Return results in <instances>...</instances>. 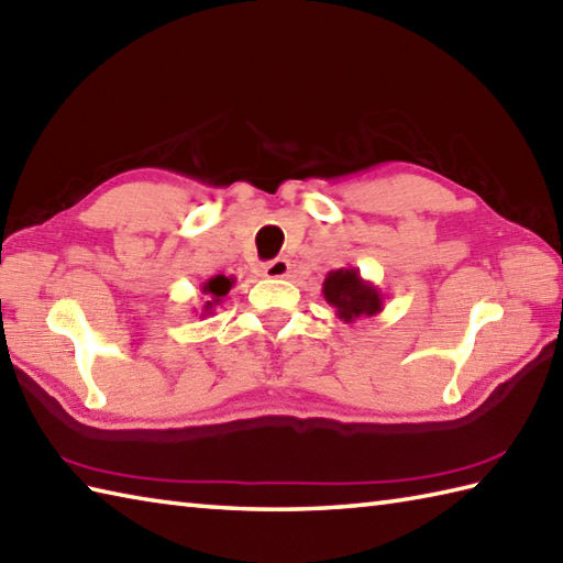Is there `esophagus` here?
Here are the masks:
<instances>
[{"instance_id":"obj_1","label":"esophagus","mask_w":563,"mask_h":563,"mask_svg":"<svg viewBox=\"0 0 563 563\" xmlns=\"http://www.w3.org/2000/svg\"><path fill=\"white\" fill-rule=\"evenodd\" d=\"M288 273H290V261L288 258H275V261H268L266 266H263V275H266V278H285Z\"/></svg>"}]
</instances>
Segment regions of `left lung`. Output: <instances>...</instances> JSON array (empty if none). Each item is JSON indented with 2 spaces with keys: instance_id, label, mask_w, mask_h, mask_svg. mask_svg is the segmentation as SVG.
<instances>
[{
  "instance_id": "left-lung-1",
  "label": "left lung",
  "mask_w": 563,
  "mask_h": 563,
  "mask_svg": "<svg viewBox=\"0 0 563 563\" xmlns=\"http://www.w3.org/2000/svg\"><path fill=\"white\" fill-rule=\"evenodd\" d=\"M324 300L334 307L341 322H356L361 317H376L383 312L385 295L361 275L358 268L329 271L322 283Z\"/></svg>"
}]
</instances>
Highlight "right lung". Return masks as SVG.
<instances>
[{
    "label": "right lung",
    "instance_id": "add662e5",
    "mask_svg": "<svg viewBox=\"0 0 563 563\" xmlns=\"http://www.w3.org/2000/svg\"><path fill=\"white\" fill-rule=\"evenodd\" d=\"M234 283H236L234 275H229V278H227V275H212V278L205 280V283L200 285L202 307H200V310H195V314L200 317V319H205V317H209V314H214L217 307L224 302V297L229 295V290L234 288Z\"/></svg>",
    "mask_w": 563,
    "mask_h": 563
}]
</instances>
